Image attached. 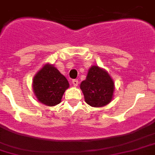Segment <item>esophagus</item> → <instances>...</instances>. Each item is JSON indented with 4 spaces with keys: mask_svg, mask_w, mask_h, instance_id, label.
Wrapping results in <instances>:
<instances>
[{
    "mask_svg": "<svg viewBox=\"0 0 155 155\" xmlns=\"http://www.w3.org/2000/svg\"><path fill=\"white\" fill-rule=\"evenodd\" d=\"M72 84L74 86H75V87H76V86L79 84V81H78V80H72Z\"/></svg>",
    "mask_w": 155,
    "mask_h": 155,
    "instance_id": "esophagus-1",
    "label": "esophagus"
}]
</instances>
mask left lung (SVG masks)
<instances>
[{"instance_id":"obj_1","label":"left lung","mask_w":155,"mask_h":155,"mask_svg":"<svg viewBox=\"0 0 155 155\" xmlns=\"http://www.w3.org/2000/svg\"><path fill=\"white\" fill-rule=\"evenodd\" d=\"M80 87L85 102L93 107L106 106L114 97V80L108 71L96 65L88 69L86 79Z\"/></svg>"}]
</instances>
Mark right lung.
I'll list each match as a JSON object with an SVG mask.
<instances>
[{
  "label": "right lung",
  "mask_w": 155,
  "mask_h": 155,
  "mask_svg": "<svg viewBox=\"0 0 155 155\" xmlns=\"http://www.w3.org/2000/svg\"><path fill=\"white\" fill-rule=\"evenodd\" d=\"M69 82L53 64L46 63L36 72L32 80L35 97L47 106H54L62 101Z\"/></svg>",
  "instance_id": "add662e5"
}]
</instances>
